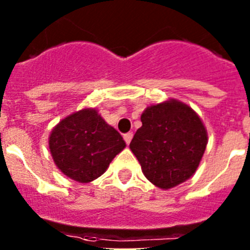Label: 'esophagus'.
Masks as SVG:
<instances>
[{
    "instance_id": "34e87169",
    "label": "esophagus",
    "mask_w": 250,
    "mask_h": 250,
    "mask_svg": "<svg viewBox=\"0 0 250 250\" xmlns=\"http://www.w3.org/2000/svg\"><path fill=\"white\" fill-rule=\"evenodd\" d=\"M131 139H132V132H127V134H125V135H124V140H125V143H126L127 145L130 144Z\"/></svg>"
}]
</instances>
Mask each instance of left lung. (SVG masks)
I'll use <instances>...</instances> for the list:
<instances>
[{
	"instance_id": "obj_1",
	"label": "left lung",
	"mask_w": 250,
	"mask_h": 250,
	"mask_svg": "<svg viewBox=\"0 0 250 250\" xmlns=\"http://www.w3.org/2000/svg\"><path fill=\"white\" fill-rule=\"evenodd\" d=\"M140 129L130 143L150 183L171 189L191 178L208 144L202 119L190 106L175 99L147 106Z\"/></svg>"
}]
</instances>
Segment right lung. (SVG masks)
Segmentation results:
<instances>
[{
    "label": "right lung",
    "instance_id": "1",
    "mask_svg": "<svg viewBox=\"0 0 250 250\" xmlns=\"http://www.w3.org/2000/svg\"><path fill=\"white\" fill-rule=\"evenodd\" d=\"M126 146L123 136L96 109L79 110L60 121L48 138L55 164L63 175L90 183L105 173L112 159Z\"/></svg>",
    "mask_w": 250,
    "mask_h": 250
}]
</instances>
